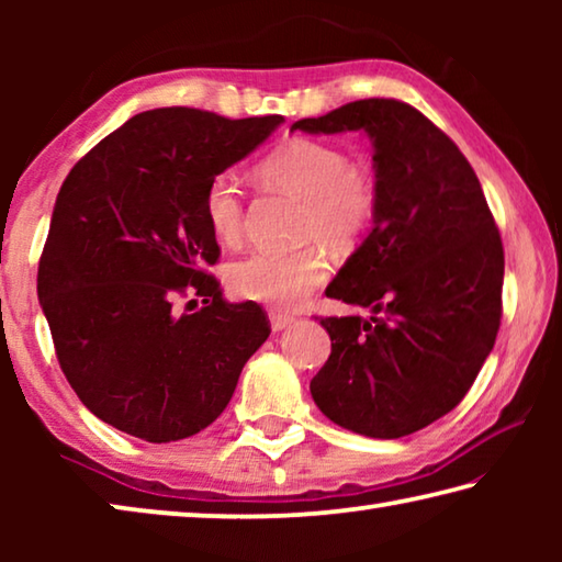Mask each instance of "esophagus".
Instances as JSON below:
<instances>
[{"mask_svg": "<svg viewBox=\"0 0 562 562\" xmlns=\"http://www.w3.org/2000/svg\"><path fill=\"white\" fill-rule=\"evenodd\" d=\"M292 322H294V317H290V315H282V312H270L272 331H282L284 327H290Z\"/></svg>", "mask_w": 562, "mask_h": 562, "instance_id": "1", "label": "esophagus"}]
</instances>
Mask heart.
Returning a JSON list of instances; mask_svg holds the SVG:
<instances>
[{"instance_id":"obj_1","label":"heart","mask_w":562,"mask_h":562,"mask_svg":"<svg viewBox=\"0 0 562 562\" xmlns=\"http://www.w3.org/2000/svg\"><path fill=\"white\" fill-rule=\"evenodd\" d=\"M255 173L265 186L302 201L297 240H319L331 250H349L376 221L382 188L372 164L349 158L337 144L290 138L265 156ZM203 213L213 235L237 245L245 235V193L231 173L215 176L205 188ZM329 274L317 245L300 250H255L227 270L231 290L243 300L294 310L322 288Z\"/></svg>"}]
</instances>
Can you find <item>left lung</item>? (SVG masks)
I'll return each mask as SVG.
<instances>
[{
  "instance_id": "8db88e82",
  "label": "left lung",
  "mask_w": 562,
  "mask_h": 562,
  "mask_svg": "<svg viewBox=\"0 0 562 562\" xmlns=\"http://www.w3.org/2000/svg\"><path fill=\"white\" fill-rule=\"evenodd\" d=\"M292 128L374 140L376 221L327 288L374 315L319 317L331 351L310 392L341 429L402 439L459 406L496 345L501 233L459 146L408 103L351 101Z\"/></svg>"
}]
</instances>
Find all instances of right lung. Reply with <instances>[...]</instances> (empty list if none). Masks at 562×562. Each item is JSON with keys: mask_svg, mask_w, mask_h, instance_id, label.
I'll use <instances>...</instances> for the list:
<instances>
[{"mask_svg": "<svg viewBox=\"0 0 562 562\" xmlns=\"http://www.w3.org/2000/svg\"><path fill=\"white\" fill-rule=\"evenodd\" d=\"M282 116L154 109L93 146L56 195L40 260L42 310L76 396L150 443L211 426L270 337L255 302L223 300L203 213L207 183L258 148ZM201 296L198 313L177 302Z\"/></svg>", "mask_w": 562, "mask_h": 562, "instance_id": "add662e5", "label": "right lung"}]
</instances>
